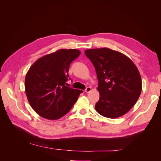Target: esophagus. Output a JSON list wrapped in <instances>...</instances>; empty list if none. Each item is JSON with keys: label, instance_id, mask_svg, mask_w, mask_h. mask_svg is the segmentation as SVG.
Wrapping results in <instances>:
<instances>
[{"label": "esophagus", "instance_id": "esophagus-1", "mask_svg": "<svg viewBox=\"0 0 161 161\" xmlns=\"http://www.w3.org/2000/svg\"><path fill=\"white\" fill-rule=\"evenodd\" d=\"M91 86H87L86 88V89L85 90V92H86V93H89V92H91Z\"/></svg>", "mask_w": 161, "mask_h": 161}]
</instances>
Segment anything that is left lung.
<instances>
[{"label":"left lung","instance_id":"8db88e82","mask_svg":"<svg viewBox=\"0 0 161 161\" xmlns=\"http://www.w3.org/2000/svg\"><path fill=\"white\" fill-rule=\"evenodd\" d=\"M99 83V100L95 109L102 116L114 119L135 105L142 91V79L134 63L119 52L107 47L86 50Z\"/></svg>","mask_w":161,"mask_h":161}]
</instances>
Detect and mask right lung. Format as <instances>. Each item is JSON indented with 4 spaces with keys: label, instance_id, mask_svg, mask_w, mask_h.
<instances>
[{
    "label": "right lung",
    "instance_id": "obj_1",
    "mask_svg": "<svg viewBox=\"0 0 161 161\" xmlns=\"http://www.w3.org/2000/svg\"><path fill=\"white\" fill-rule=\"evenodd\" d=\"M80 54L75 49H61L33 63L25 79L29 103L43 118L55 120L69 112L82 91L67 86L71 62Z\"/></svg>",
    "mask_w": 161,
    "mask_h": 161
}]
</instances>
